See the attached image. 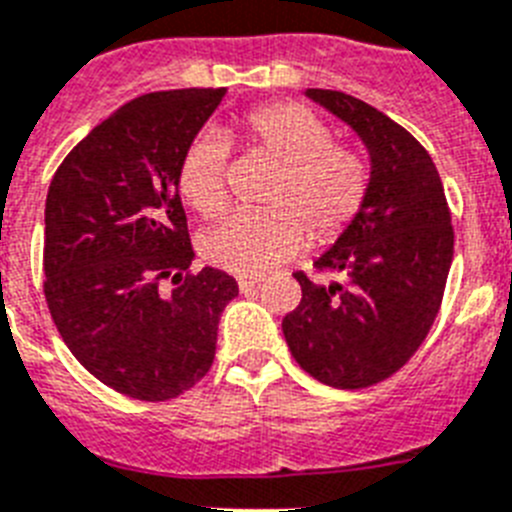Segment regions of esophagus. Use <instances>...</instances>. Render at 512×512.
Wrapping results in <instances>:
<instances>
[{
    "label": "esophagus",
    "instance_id": "34e87169",
    "mask_svg": "<svg viewBox=\"0 0 512 512\" xmlns=\"http://www.w3.org/2000/svg\"><path fill=\"white\" fill-rule=\"evenodd\" d=\"M238 287H240V293L243 295H251L256 293L261 287V280L259 277H238Z\"/></svg>",
    "mask_w": 512,
    "mask_h": 512
}]
</instances>
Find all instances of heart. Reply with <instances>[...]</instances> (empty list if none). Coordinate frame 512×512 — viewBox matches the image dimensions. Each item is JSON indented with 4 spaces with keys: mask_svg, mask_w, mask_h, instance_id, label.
I'll use <instances>...</instances> for the list:
<instances>
[{
    "mask_svg": "<svg viewBox=\"0 0 512 512\" xmlns=\"http://www.w3.org/2000/svg\"><path fill=\"white\" fill-rule=\"evenodd\" d=\"M248 151L277 164L261 204L266 211L232 214L201 240L209 264L235 274H261L293 256L340 240L366 206L371 167L356 149L335 143L329 122L301 101H274L251 109L238 122ZM230 143L217 130L188 141L177 183L185 201L206 219L219 217L227 190Z\"/></svg>",
    "mask_w": 512,
    "mask_h": 512,
    "instance_id": "b5f03b06",
    "label": "heart"
}]
</instances>
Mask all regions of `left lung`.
I'll use <instances>...</instances> for the list:
<instances>
[{
	"label": "left lung",
	"mask_w": 512,
	"mask_h": 512,
	"mask_svg": "<svg viewBox=\"0 0 512 512\" xmlns=\"http://www.w3.org/2000/svg\"><path fill=\"white\" fill-rule=\"evenodd\" d=\"M308 99L361 135L371 156L366 206L314 261L340 280L295 272L301 303L282 319L287 348L329 387L361 390L403 369L442 306L453 264L450 206L429 151L403 125L356 96L308 88Z\"/></svg>",
	"instance_id": "1"
}]
</instances>
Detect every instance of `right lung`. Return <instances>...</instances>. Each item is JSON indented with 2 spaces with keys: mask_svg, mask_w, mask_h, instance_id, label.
<instances>
[{
  "mask_svg": "<svg viewBox=\"0 0 512 512\" xmlns=\"http://www.w3.org/2000/svg\"><path fill=\"white\" fill-rule=\"evenodd\" d=\"M225 88L138 96L57 167L44 211V295L75 358L146 403L183 395L214 363L238 282L190 272L177 164ZM172 284V288H167Z\"/></svg>",
  "mask_w": 512,
  "mask_h": 512,
  "instance_id": "obj_1",
  "label": "right lung"
}]
</instances>
